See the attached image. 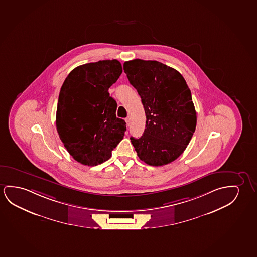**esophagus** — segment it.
Segmentation results:
<instances>
[{
	"label": "esophagus",
	"instance_id": "obj_1",
	"mask_svg": "<svg viewBox=\"0 0 257 257\" xmlns=\"http://www.w3.org/2000/svg\"><path fill=\"white\" fill-rule=\"evenodd\" d=\"M125 122H126L127 126H129V125H130V124H131V118H130V117H129V116H128V117H126V118H125Z\"/></svg>",
	"mask_w": 257,
	"mask_h": 257
}]
</instances>
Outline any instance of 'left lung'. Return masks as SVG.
<instances>
[{"label": "left lung", "mask_w": 257, "mask_h": 257, "mask_svg": "<svg viewBox=\"0 0 257 257\" xmlns=\"http://www.w3.org/2000/svg\"><path fill=\"white\" fill-rule=\"evenodd\" d=\"M123 71L142 98L147 118L142 137H131V142L146 164H170L185 151L196 127L189 87L179 71L157 61H128Z\"/></svg>", "instance_id": "left-lung-1"}]
</instances>
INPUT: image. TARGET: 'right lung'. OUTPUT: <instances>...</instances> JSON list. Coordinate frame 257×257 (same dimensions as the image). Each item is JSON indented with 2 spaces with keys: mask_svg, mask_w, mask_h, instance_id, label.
<instances>
[{
  "mask_svg": "<svg viewBox=\"0 0 257 257\" xmlns=\"http://www.w3.org/2000/svg\"><path fill=\"white\" fill-rule=\"evenodd\" d=\"M122 71L115 59L86 63L73 69L61 87L56 129L65 149L80 164H102L123 140L126 123L116 117V102L108 93Z\"/></svg>",
  "mask_w": 257,
  "mask_h": 257,
  "instance_id": "add662e5",
  "label": "right lung"
}]
</instances>
